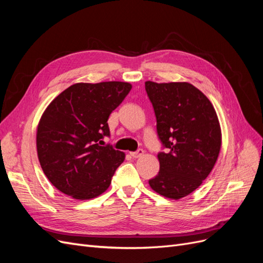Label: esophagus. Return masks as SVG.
Segmentation results:
<instances>
[{"label":"esophagus","mask_w":263,"mask_h":263,"mask_svg":"<svg viewBox=\"0 0 263 263\" xmlns=\"http://www.w3.org/2000/svg\"><path fill=\"white\" fill-rule=\"evenodd\" d=\"M142 155H144V150L142 149H138L137 151H135V153H130V156L133 158H140Z\"/></svg>","instance_id":"1"}]
</instances>
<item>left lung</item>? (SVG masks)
Wrapping results in <instances>:
<instances>
[{
	"instance_id": "obj_1",
	"label": "left lung",
	"mask_w": 263,
	"mask_h": 263,
	"mask_svg": "<svg viewBox=\"0 0 263 263\" xmlns=\"http://www.w3.org/2000/svg\"><path fill=\"white\" fill-rule=\"evenodd\" d=\"M145 87L157 117V132L168 153H160V170L149 180L155 192L180 200L200 186L213 170L221 147V129L211 101L189 82Z\"/></svg>"
}]
</instances>
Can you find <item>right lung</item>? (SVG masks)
Here are the masks:
<instances>
[{
  "mask_svg": "<svg viewBox=\"0 0 263 263\" xmlns=\"http://www.w3.org/2000/svg\"><path fill=\"white\" fill-rule=\"evenodd\" d=\"M132 90L121 81L76 83L46 107L39 119V163L51 184L74 200H91L108 189L123 151L101 146L107 119Z\"/></svg>",
  "mask_w": 263,
  "mask_h": 263,
  "instance_id": "right-lung-1",
  "label": "right lung"
}]
</instances>
